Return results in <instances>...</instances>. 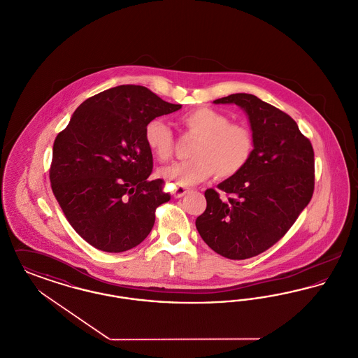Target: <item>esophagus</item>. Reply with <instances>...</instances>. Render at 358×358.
Segmentation results:
<instances>
[{
    "label": "esophagus",
    "instance_id": "obj_1",
    "mask_svg": "<svg viewBox=\"0 0 358 358\" xmlns=\"http://www.w3.org/2000/svg\"><path fill=\"white\" fill-rule=\"evenodd\" d=\"M189 190H190L189 187H176V190H174V193H173V196H174V199H180V197H182L185 193H187Z\"/></svg>",
    "mask_w": 358,
    "mask_h": 358
}]
</instances>
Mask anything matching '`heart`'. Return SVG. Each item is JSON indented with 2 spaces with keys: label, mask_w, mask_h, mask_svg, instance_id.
I'll use <instances>...</instances> for the list:
<instances>
[{
  "label": "heart",
  "mask_w": 358,
  "mask_h": 358,
  "mask_svg": "<svg viewBox=\"0 0 358 358\" xmlns=\"http://www.w3.org/2000/svg\"><path fill=\"white\" fill-rule=\"evenodd\" d=\"M189 134L197 136L192 148V159L159 169V176L178 185H194L213 174L231 178L250 162L255 141L252 131L243 123H235L220 111L199 107L181 117ZM145 141L154 157L165 162L171 159L174 136L164 120H152L145 127Z\"/></svg>",
  "instance_id": "obj_1"
}]
</instances>
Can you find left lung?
<instances>
[{"label":"left lung","mask_w":358,"mask_h":358,"mask_svg":"<svg viewBox=\"0 0 358 358\" xmlns=\"http://www.w3.org/2000/svg\"><path fill=\"white\" fill-rule=\"evenodd\" d=\"M216 104L241 107L255 149L247 166L205 190L206 209L196 220L205 243L219 255L243 260L283 238L314 192V150L296 122L251 94H232Z\"/></svg>","instance_id":"obj_1"}]
</instances>
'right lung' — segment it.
Segmentation results:
<instances>
[{"label":"right lung","instance_id":"right-lung-1","mask_svg":"<svg viewBox=\"0 0 358 358\" xmlns=\"http://www.w3.org/2000/svg\"><path fill=\"white\" fill-rule=\"evenodd\" d=\"M181 104L142 85H118L91 96L53 143L52 192L72 228L92 247L123 252L150 234L155 209L171 200L162 180L149 181L150 120Z\"/></svg>","mask_w":358,"mask_h":358}]
</instances>
